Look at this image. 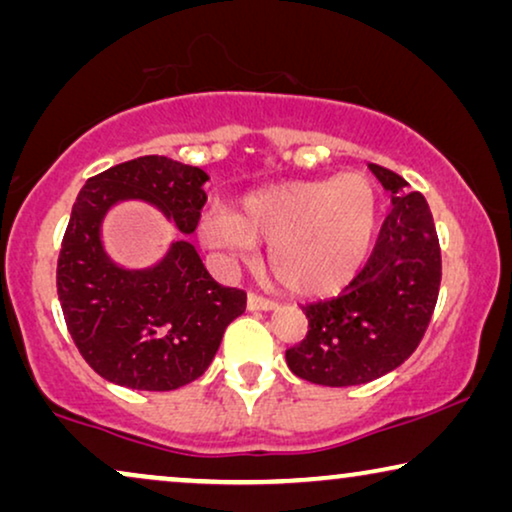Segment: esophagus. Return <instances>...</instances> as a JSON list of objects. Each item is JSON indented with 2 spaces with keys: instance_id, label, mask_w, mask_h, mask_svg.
Returning a JSON list of instances; mask_svg holds the SVG:
<instances>
[{
  "instance_id": "obj_1",
  "label": "esophagus",
  "mask_w": 512,
  "mask_h": 512,
  "mask_svg": "<svg viewBox=\"0 0 512 512\" xmlns=\"http://www.w3.org/2000/svg\"><path fill=\"white\" fill-rule=\"evenodd\" d=\"M247 307H249V310H275L277 303H275V300L265 298V296H258V293H249Z\"/></svg>"
}]
</instances>
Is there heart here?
Segmentation results:
<instances>
[{"instance_id":"heart-1","label":"heart","mask_w":512,"mask_h":512,"mask_svg":"<svg viewBox=\"0 0 512 512\" xmlns=\"http://www.w3.org/2000/svg\"><path fill=\"white\" fill-rule=\"evenodd\" d=\"M380 198L370 179L345 174L326 181H291L247 195L235 214L202 221V240L230 258L270 244V272L284 289L324 296L345 286L373 244Z\"/></svg>"}]
</instances>
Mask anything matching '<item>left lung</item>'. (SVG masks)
Instances as JSON below:
<instances>
[{
  "mask_svg": "<svg viewBox=\"0 0 512 512\" xmlns=\"http://www.w3.org/2000/svg\"><path fill=\"white\" fill-rule=\"evenodd\" d=\"M391 191V212L366 265L340 296L303 305L305 338L286 349L291 373L324 387H354L391 373L415 352L443 277L429 202L408 181L370 165Z\"/></svg>",
  "mask_w": 512,
  "mask_h": 512,
  "instance_id": "1",
  "label": "left lung"
}]
</instances>
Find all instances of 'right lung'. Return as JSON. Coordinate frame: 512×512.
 <instances>
[{"instance_id": "obj_1", "label": "right lung", "mask_w": 512, "mask_h": 512, "mask_svg": "<svg viewBox=\"0 0 512 512\" xmlns=\"http://www.w3.org/2000/svg\"><path fill=\"white\" fill-rule=\"evenodd\" d=\"M209 177L165 156H142L86 181L58 256V298L67 331L90 368L130 389L172 391L212 363L247 293L216 284L191 242H174L156 268L130 272L104 256L100 221L118 200L163 209L181 233L198 228Z\"/></svg>"}]
</instances>
